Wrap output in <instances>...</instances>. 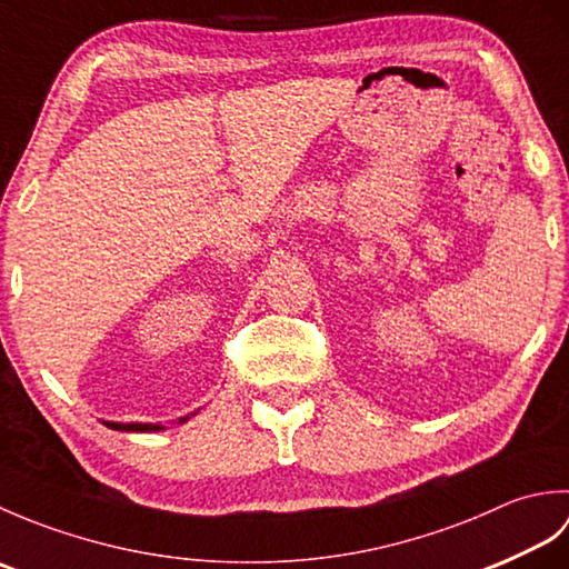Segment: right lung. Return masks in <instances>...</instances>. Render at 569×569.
<instances>
[{
    "instance_id": "add662e5",
    "label": "right lung",
    "mask_w": 569,
    "mask_h": 569,
    "mask_svg": "<svg viewBox=\"0 0 569 569\" xmlns=\"http://www.w3.org/2000/svg\"><path fill=\"white\" fill-rule=\"evenodd\" d=\"M192 416H196V413H192ZM188 418H180V422H186ZM104 426L112 428V430H119V432H159V430H166L161 422H114V420H104Z\"/></svg>"
}]
</instances>
